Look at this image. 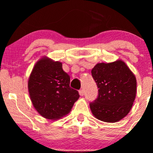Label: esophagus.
<instances>
[{
	"label": "esophagus",
	"mask_w": 153,
	"mask_h": 153,
	"mask_svg": "<svg viewBox=\"0 0 153 153\" xmlns=\"http://www.w3.org/2000/svg\"><path fill=\"white\" fill-rule=\"evenodd\" d=\"M79 94H80V96H82L84 95V90L83 89H80V91H79Z\"/></svg>",
	"instance_id": "esophagus-1"
}]
</instances>
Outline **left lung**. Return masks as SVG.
<instances>
[{
    "mask_svg": "<svg viewBox=\"0 0 153 153\" xmlns=\"http://www.w3.org/2000/svg\"><path fill=\"white\" fill-rule=\"evenodd\" d=\"M99 96L90 103L93 115L105 122L114 123L127 116L137 94V80L124 61L98 63L91 71Z\"/></svg>",
    "mask_w": 153,
    "mask_h": 153,
    "instance_id": "1",
    "label": "left lung"
}]
</instances>
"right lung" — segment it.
<instances>
[{
	"label": "right lung",
	"mask_w": 153,
	"mask_h": 153,
	"mask_svg": "<svg viewBox=\"0 0 153 153\" xmlns=\"http://www.w3.org/2000/svg\"><path fill=\"white\" fill-rule=\"evenodd\" d=\"M70 82L62 62L47 57L36 62L28 80V90L33 106L42 117L56 120L70 113L80 97Z\"/></svg>",
	"instance_id": "obj_1"
}]
</instances>
